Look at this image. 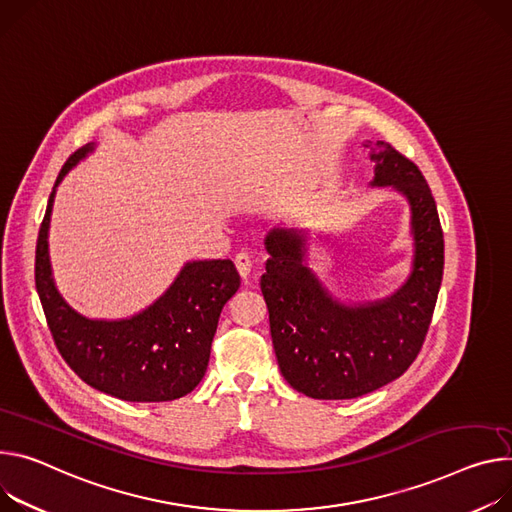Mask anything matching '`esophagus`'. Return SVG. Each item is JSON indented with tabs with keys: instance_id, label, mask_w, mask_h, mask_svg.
Instances as JSON below:
<instances>
[{
	"instance_id": "34e87169",
	"label": "esophagus",
	"mask_w": 512,
	"mask_h": 512,
	"mask_svg": "<svg viewBox=\"0 0 512 512\" xmlns=\"http://www.w3.org/2000/svg\"><path fill=\"white\" fill-rule=\"evenodd\" d=\"M235 265H237L239 275L243 277V282L247 284L249 275H251V269H253V261H251V257H249L247 253H239V255L235 257Z\"/></svg>"
}]
</instances>
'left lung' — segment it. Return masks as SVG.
I'll return each mask as SVG.
<instances>
[{"mask_svg": "<svg viewBox=\"0 0 512 512\" xmlns=\"http://www.w3.org/2000/svg\"><path fill=\"white\" fill-rule=\"evenodd\" d=\"M378 188L410 204L412 271L392 296L365 304L335 300L306 265V232L273 228L261 275L269 329L286 382L316 400H349L400 378L421 351L443 280V230L421 169L392 145L369 151Z\"/></svg>", "mask_w": 512, "mask_h": 512, "instance_id": "8db88e82", "label": "left lung"}]
</instances>
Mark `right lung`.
<instances>
[{"label":"right lung","mask_w":512,"mask_h":512,"mask_svg":"<svg viewBox=\"0 0 512 512\" xmlns=\"http://www.w3.org/2000/svg\"><path fill=\"white\" fill-rule=\"evenodd\" d=\"M91 151L94 143L67 159L38 230L34 280L46 322L63 359L91 388L128 402L181 398L206 374L220 312L241 277L230 259L192 261L157 302L130 318L94 320L75 312L53 280L49 224L57 185Z\"/></svg>","instance_id":"add662e5"}]
</instances>
